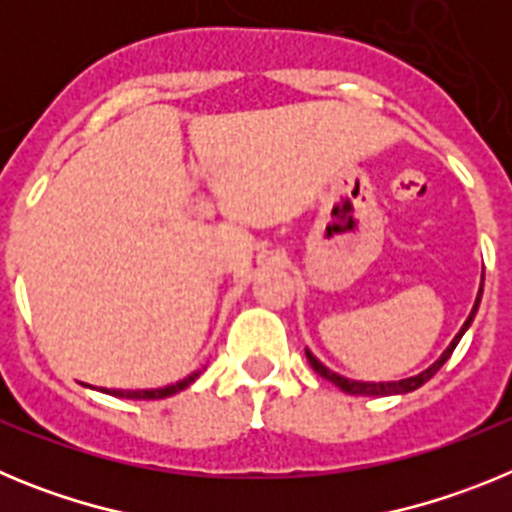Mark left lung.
Instances as JSON below:
<instances>
[{
    "label": "left lung",
    "instance_id": "obj_1",
    "mask_svg": "<svg viewBox=\"0 0 512 512\" xmlns=\"http://www.w3.org/2000/svg\"><path fill=\"white\" fill-rule=\"evenodd\" d=\"M482 282H485V277H482ZM479 300H482V289H479L477 302H474L472 312H469L467 323L461 325V330H459V333H456V338H454V341H451V346L446 348V351H443V356H441V359L436 361V364H433V366H428V369H425V372H420L418 377L400 379V382H354V379H346V377H341V374L330 372L328 366H323V364H320V361L315 359V356H312L310 351H305V354H307V361H310V366H312V369H315V372L320 374V377H323V379H328V382H333V384H336L338 390H343V392H346V395H366V397L405 395V392H413V390H418V387H423V384L428 382V379H431L433 374H436L438 369H441V366L446 364V361H449V356L454 354L456 343L461 341V336H464V330H467L469 325H472L474 315H477Z\"/></svg>",
    "mask_w": 512,
    "mask_h": 512
}]
</instances>
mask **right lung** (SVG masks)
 Segmentation results:
<instances>
[{"label":"right lung","instance_id":"right-lung-1","mask_svg":"<svg viewBox=\"0 0 512 512\" xmlns=\"http://www.w3.org/2000/svg\"><path fill=\"white\" fill-rule=\"evenodd\" d=\"M200 377V372L189 374V377H184L182 382L176 384H169V387H161V390H102V392H110V395L115 397H128V400H161V397H169V395H176V392H182L184 387H189V384L194 382V379Z\"/></svg>","mask_w":512,"mask_h":512}]
</instances>
